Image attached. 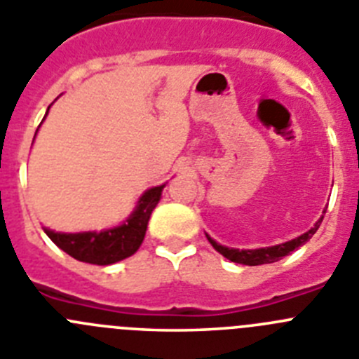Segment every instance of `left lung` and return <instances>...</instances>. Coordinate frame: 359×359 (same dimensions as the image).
Wrapping results in <instances>:
<instances>
[{
  "label": "left lung",
  "instance_id": "1",
  "mask_svg": "<svg viewBox=\"0 0 359 359\" xmlns=\"http://www.w3.org/2000/svg\"><path fill=\"white\" fill-rule=\"evenodd\" d=\"M320 223H323V217H320V219L317 221L316 225L311 226L308 232H304L303 236L296 237V239L292 241H287V243L283 244H278V246L259 248V250H233V248L221 246V244H217L216 241L210 239L209 236H207V239H209V243L212 244L214 250L219 251L221 255L225 257V259L232 260V262L243 264V266H262V264L278 262V260H281L283 257L289 255V253H292L294 250L303 246V244L306 243V241H310L311 237H313V233L319 230Z\"/></svg>",
  "mask_w": 359,
  "mask_h": 359
}]
</instances>
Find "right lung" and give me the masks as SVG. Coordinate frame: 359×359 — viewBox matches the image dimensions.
Masks as SVG:
<instances>
[{"label":"right lung","instance_id":"obj_1","mask_svg":"<svg viewBox=\"0 0 359 359\" xmlns=\"http://www.w3.org/2000/svg\"><path fill=\"white\" fill-rule=\"evenodd\" d=\"M163 187L164 184L145 191L133 214L115 229L81 233H62L46 229V233L60 250L69 253L79 262L97 264V266H109V264L120 262V260L134 255L142 246L150 214L159 203Z\"/></svg>","mask_w":359,"mask_h":359}]
</instances>
